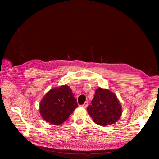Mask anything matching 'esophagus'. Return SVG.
<instances>
[{
    "label": "esophagus",
    "instance_id": "34e87169",
    "mask_svg": "<svg viewBox=\"0 0 159 159\" xmlns=\"http://www.w3.org/2000/svg\"><path fill=\"white\" fill-rule=\"evenodd\" d=\"M88 103L87 102H85L83 105H81V107H83L84 108H86V107H88Z\"/></svg>",
    "mask_w": 159,
    "mask_h": 159
}]
</instances>
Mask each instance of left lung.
Segmentation results:
<instances>
[{"label":"left lung","mask_w":159,"mask_h":159,"mask_svg":"<svg viewBox=\"0 0 159 159\" xmlns=\"http://www.w3.org/2000/svg\"><path fill=\"white\" fill-rule=\"evenodd\" d=\"M87 109L93 121L102 126L115 123L122 114L121 105L117 96L109 89L101 88L95 90L94 98Z\"/></svg>","instance_id":"8db88e82"}]
</instances>
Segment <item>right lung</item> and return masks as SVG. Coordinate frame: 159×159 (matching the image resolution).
<instances>
[{
  "instance_id": "add662e5",
  "label": "right lung",
  "mask_w": 159,
  "mask_h": 159,
  "mask_svg": "<svg viewBox=\"0 0 159 159\" xmlns=\"http://www.w3.org/2000/svg\"><path fill=\"white\" fill-rule=\"evenodd\" d=\"M78 107L71 88L64 85L50 89L44 95L40 104V113L46 121L60 125Z\"/></svg>"
}]
</instances>
